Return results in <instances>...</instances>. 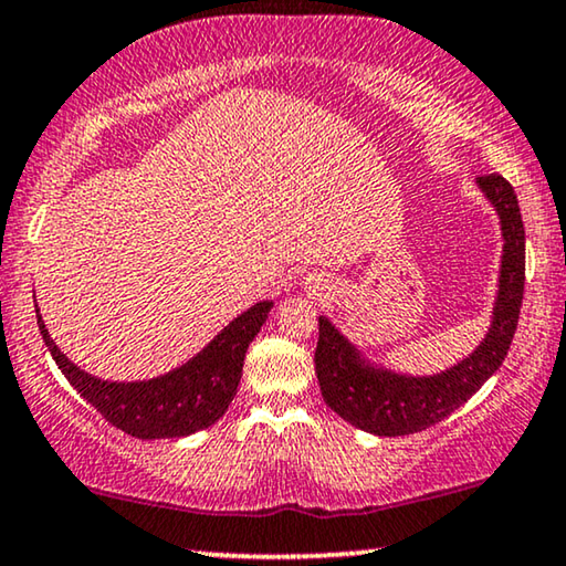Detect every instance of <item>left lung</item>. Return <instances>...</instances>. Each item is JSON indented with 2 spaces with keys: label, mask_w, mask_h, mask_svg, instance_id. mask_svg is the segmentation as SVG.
<instances>
[{
  "label": "left lung",
  "mask_w": 566,
  "mask_h": 566,
  "mask_svg": "<svg viewBox=\"0 0 566 566\" xmlns=\"http://www.w3.org/2000/svg\"><path fill=\"white\" fill-rule=\"evenodd\" d=\"M478 188L491 200L501 218L503 259L499 297L493 307L491 331L483 343L458 366L437 376H401L374 368L337 333L327 317H319L315 350V374L327 407L353 427L378 437L415 434L437 424L460 409L509 356L518 325L526 280V233L521 221L518 198L501 175L478 177Z\"/></svg>",
  "instance_id": "obj_1"
}]
</instances>
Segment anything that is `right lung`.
Segmentation results:
<instances>
[{"label": "right lung", "mask_w": 566, "mask_h": 566, "mask_svg": "<svg viewBox=\"0 0 566 566\" xmlns=\"http://www.w3.org/2000/svg\"><path fill=\"white\" fill-rule=\"evenodd\" d=\"M272 305L274 302H256L226 325L188 364L151 381L134 384L101 381L81 370L57 350L40 315L38 325L57 368L108 424L137 440H165L200 432L226 415L239 389L249 343L266 323Z\"/></svg>", "instance_id": "obj_1"}]
</instances>
